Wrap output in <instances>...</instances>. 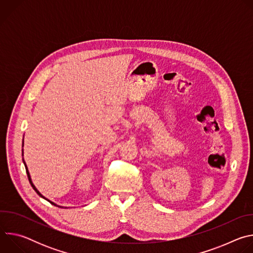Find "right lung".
Here are the masks:
<instances>
[{"instance_id":"add662e5","label":"right lung","mask_w":253,"mask_h":253,"mask_svg":"<svg viewBox=\"0 0 253 253\" xmlns=\"http://www.w3.org/2000/svg\"><path fill=\"white\" fill-rule=\"evenodd\" d=\"M23 161H24V160H23ZM24 164H25V167H26V172H27V175H28V178H29V181H30V183H31V185H32V187H33V188H34V190H35V191H36V192H37V193H38V194H39V195H40V196H41V197H43V198H45V197H44V196H42V194H41V193H40V192H39V191H38V190H37V188H36V187H35V186H34V184H33V183H32V180H31V177H30V173H29V171H28V168H27V165H26V163H25V161H24ZM45 199H46V198H45ZM47 200H48V199H47ZM48 201H49V200H48ZM50 202H51V201H50ZM51 203H52V204H53V205H55V206H56V204H55V203H53V202H51Z\"/></svg>"}]
</instances>
